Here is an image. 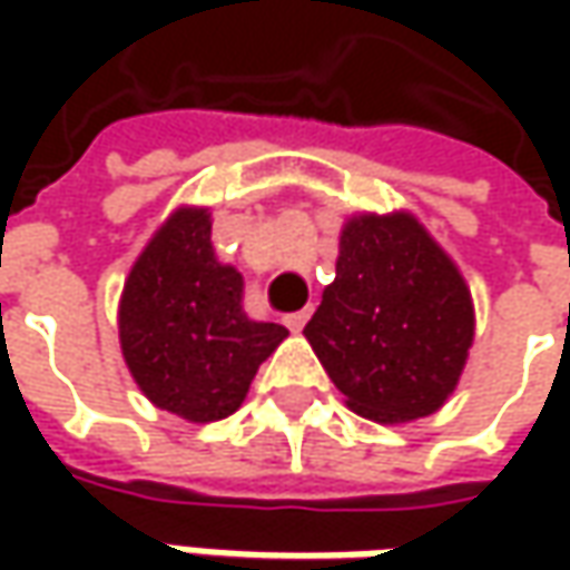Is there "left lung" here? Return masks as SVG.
<instances>
[{
    "label": "left lung",
    "instance_id": "obj_1",
    "mask_svg": "<svg viewBox=\"0 0 570 570\" xmlns=\"http://www.w3.org/2000/svg\"><path fill=\"white\" fill-rule=\"evenodd\" d=\"M122 362L145 400L193 425L234 415L288 330L250 320L244 275L212 247V212L177 208L126 275Z\"/></svg>",
    "mask_w": 570,
    "mask_h": 570
}]
</instances>
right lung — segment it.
<instances>
[{"label":"right lung","instance_id":"add662e5","mask_svg":"<svg viewBox=\"0 0 570 570\" xmlns=\"http://www.w3.org/2000/svg\"><path fill=\"white\" fill-rule=\"evenodd\" d=\"M304 336L352 412L405 425L460 383L475 336L470 288L438 247L358 215L342 228L336 278Z\"/></svg>","mask_w":570,"mask_h":570}]
</instances>
